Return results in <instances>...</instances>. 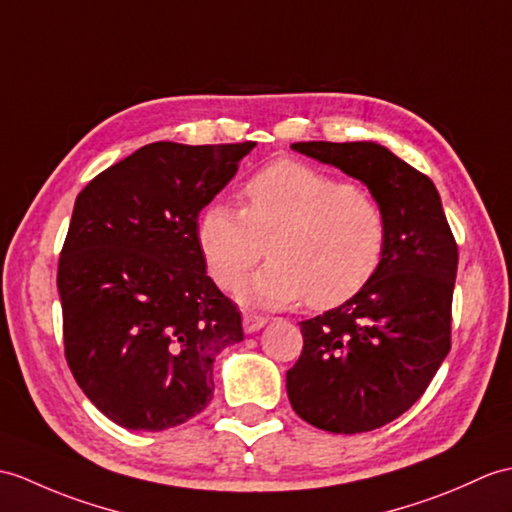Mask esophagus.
Returning a JSON list of instances; mask_svg holds the SVG:
<instances>
[{
	"label": "esophagus",
	"mask_w": 512,
	"mask_h": 512,
	"mask_svg": "<svg viewBox=\"0 0 512 512\" xmlns=\"http://www.w3.org/2000/svg\"><path fill=\"white\" fill-rule=\"evenodd\" d=\"M268 318L264 316H257V314H244V320H242V327L246 334H255V331H259L261 327H266Z\"/></svg>",
	"instance_id": "obj_1"
}]
</instances>
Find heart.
<instances>
[{"mask_svg":"<svg viewBox=\"0 0 512 512\" xmlns=\"http://www.w3.org/2000/svg\"><path fill=\"white\" fill-rule=\"evenodd\" d=\"M242 198V211L209 202L196 242L224 290L248 275L268 244V266L237 292L246 305L281 310L310 295V305L325 310L360 294L382 268L386 213L338 176L303 161H277L251 176Z\"/></svg>","mask_w":512,"mask_h":512,"instance_id":"heart-1","label":"heart"}]
</instances>
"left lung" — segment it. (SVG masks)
<instances>
[{"label": "left lung", "instance_id": "8db88e82", "mask_svg": "<svg viewBox=\"0 0 512 512\" xmlns=\"http://www.w3.org/2000/svg\"><path fill=\"white\" fill-rule=\"evenodd\" d=\"M292 150L358 178L386 213L388 246L353 299L303 320L285 388L318 430L360 434L401 417L451 347L458 246L434 183L375 141H301Z\"/></svg>", "mask_w": 512, "mask_h": 512}]
</instances>
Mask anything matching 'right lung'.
<instances>
[{
    "mask_svg": "<svg viewBox=\"0 0 512 512\" xmlns=\"http://www.w3.org/2000/svg\"><path fill=\"white\" fill-rule=\"evenodd\" d=\"M257 144L154 141L76 198L58 261L65 358L104 417L161 432L207 408L242 316L207 275L200 211Z\"/></svg>",
    "mask_w": 512,
    "mask_h": 512,
    "instance_id": "add662e5",
    "label": "right lung"
}]
</instances>
